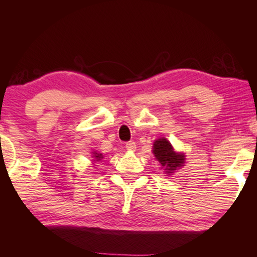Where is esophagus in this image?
Listing matches in <instances>:
<instances>
[{
    "instance_id": "esophagus-1",
    "label": "esophagus",
    "mask_w": 257,
    "mask_h": 257,
    "mask_svg": "<svg viewBox=\"0 0 257 257\" xmlns=\"http://www.w3.org/2000/svg\"><path fill=\"white\" fill-rule=\"evenodd\" d=\"M125 148H127V150L129 151H135L137 147H136L135 141H128V143L125 144Z\"/></svg>"
}]
</instances>
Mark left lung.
<instances>
[{
    "mask_svg": "<svg viewBox=\"0 0 257 257\" xmlns=\"http://www.w3.org/2000/svg\"><path fill=\"white\" fill-rule=\"evenodd\" d=\"M154 155L157 160L161 163V166L166 167L168 173H171V171L176 170L178 167H181L184 163V156L176 154L170 143L165 138L155 141Z\"/></svg>",
    "mask_w": 257,
    "mask_h": 257,
    "instance_id": "left-lung-1",
    "label": "left lung"
}]
</instances>
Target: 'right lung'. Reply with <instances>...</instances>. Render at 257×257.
I'll use <instances>...</instances> for the list:
<instances>
[{
	"mask_svg": "<svg viewBox=\"0 0 257 257\" xmlns=\"http://www.w3.org/2000/svg\"><path fill=\"white\" fill-rule=\"evenodd\" d=\"M94 155H95L94 157L96 158V159H97V161H99L100 159H102V158H103L101 154H96V152H95V154H94Z\"/></svg>",
	"mask_w": 257,
	"mask_h": 257,
	"instance_id": "add662e5",
	"label": "right lung"
}]
</instances>
